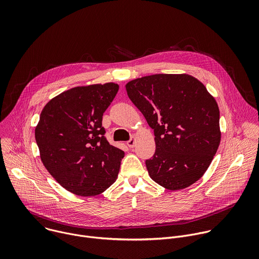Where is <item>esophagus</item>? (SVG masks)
<instances>
[{
    "mask_svg": "<svg viewBox=\"0 0 259 259\" xmlns=\"http://www.w3.org/2000/svg\"><path fill=\"white\" fill-rule=\"evenodd\" d=\"M127 145L129 147H133L135 145V138L134 137H131L128 141H127Z\"/></svg>",
    "mask_w": 259,
    "mask_h": 259,
    "instance_id": "obj_1",
    "label": "esophagus"
}]
</instances>
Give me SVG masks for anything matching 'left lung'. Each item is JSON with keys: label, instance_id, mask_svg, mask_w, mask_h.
I'll list each match as a JSON object with an SVG mask.
<instances>
[{"label": "left lung", "instance_id": "8db88e82", "mask_svg": "<svg viewBox=\"0 0 259 259\" xmlns=\"http://www.w3.org/2000/svg\"><path fill=\"white\" fill-rule=\"evenodd\" d=\"M126 90L156 136L154 157L145 161L151 178L171 191L192 186L219 146L215 99L189 75L147 76L130 81Z\"/></svg>", "mask_w": 259, "mask_h": 259}]
</instances>
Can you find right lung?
<instances>
[{"label": "right lung", "mask_w": 259, "mask_h": 259, "mask_svg": "<svg viewBox=\"0 0 259 259\" xmlns=\"http://www.w3.org/2000/svg\"><path fill=\"white\" fill-rule=\"evenodd\" d=\"M119 85L71 88L43 108L34 130L41 160L68 192L83 197L101 194L116 181L124 152L109 144L102 116Z\"/></svg>", "instance_id": "right-lung-1"}]
</instances>
